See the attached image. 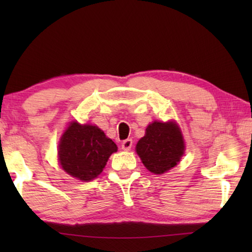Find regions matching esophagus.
I'll use <instances>...</instances> for the list:
<instances>
[{
	"label": "esophagus",
	"instance_id": "1",
	"mask_svg": "<svg viewBox=\"0 0 252 252\" xmlns=\"http://www.w3.org/2000/svg\"><path fill=\"white\" fill-rule=\"evenodd\" d=\"M132 143H133V141H132V139H126V140H125V141L122 142L121 148L125 151H129L130 149L132 148Z\"/></svg>",
	"mask_w": 252,
	"mask_h": 252
}]
</instances>
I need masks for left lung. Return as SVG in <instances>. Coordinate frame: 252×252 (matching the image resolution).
<instances>
[{"mask_svg": "<svg viewBox=\"0 0 252 252\" xmlns=\"http://www.w3.org/2000/svg\"><path fill=\"white\" fill-rule=\"evenodd\" d=\"M135 150L149 171L162 174L180 161L185 143L176 123L155 121L148 126L146 135L139 140Z\"/></svg>", "mask_w": 252, "mask_h": 252, "instance_id": "obj_1", "label": "left lung"}]
</instances>
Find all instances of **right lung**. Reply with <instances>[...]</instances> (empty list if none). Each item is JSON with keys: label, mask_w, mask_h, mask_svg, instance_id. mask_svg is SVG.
<instances>
[{"label": "right lung", "mask_w": 252, "mask_h": 252, "mask_svg": "<svg viewBox=\"0 0 252 252\" xmlns=\"http://www.w3.org/2000/svg\"><path fill=\"white\" fill-rule=\"evenodd\" d=\"M118 147L95 126L71 123L59 144L63 170L82 181H90L103 171L109 157Z\"/></svg>", "instance_id": "right-lung-1"}]
</instances>
